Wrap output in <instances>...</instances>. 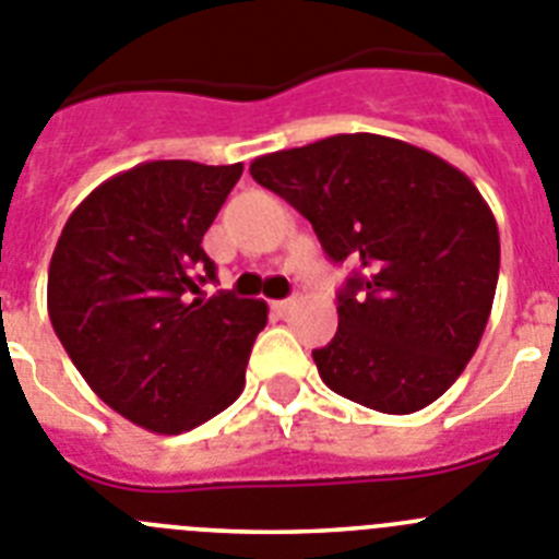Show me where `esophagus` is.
<instances>
[{
  "mask_svg": "<svg viewBox=\"0 0 559 559\" xmlns=\"http://www.w3.org/2000/svg\"><path fill=\"white\" fill-rule=\"evenodd\" d=\"M293 307H295V300H289V298H286V300H273V312L281 314V318H284V314L289 312V309H293Z\"/></svg>",
  "mask_w": 559,
  "mask_h": 559,
  "instance_id": "esophagus-1",
  "label": "esophagus"
}]
</instances>
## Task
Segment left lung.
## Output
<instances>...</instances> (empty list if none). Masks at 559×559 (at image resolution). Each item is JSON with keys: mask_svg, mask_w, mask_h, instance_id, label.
Wrapping results in <instances>:
<instances>
[{"mask_svg": "<svg viewBox=\"0 0 559 559\" xmlns=\"http://www.w3.org/2000/svg\"><path fill=\"white\" fill-rule=\"evenodd\" d=\"M250 174L312 222L329 259L357 266L337 295V334L312 352L320 380L380 414L439 400L481 343L501 266L473 179L368 132L264 154Z\"/></svg>", "mask_w": 559, "mask_h": 559, "instance_id": "left-lung-1", "label": "left lung"}]
</instances>
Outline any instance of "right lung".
Returning a JSON list of instances; mask_svg holds the SVG:
<instances>
[{"instance_id": "obj_1", "label": "right lung", "mask_w": 559, "mask_h": 559, "mask_svg": "<svg viewBox=\"0 0 559 559\" xmlns=\"http://www.w3.org/2000/svg\"><path fill=\"white\" fill-rule=\"evenodd\" d=\"M245 165L154 159L115 174L67 219L47 312L86 385L123 419L177 436L245 391L266 304L207 295L202 250Z\"/></svg>"}]
</instances>
